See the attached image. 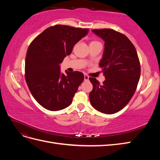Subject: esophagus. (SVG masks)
Instances as JSON below:
<instances>
[{
    "instance_id": "obj_1",
    "label": "esophagus",
    "mask_w": 160,
    "mask_h": 160,
    "mask_svg": "<svg viewBox=\"0 0 160 160\" xmlns=\"http://www.w3.org/2000/svg\"><path fill=\"white\" fill-rule=\"evenodd\" d=\"M84 80H85V81H88V80H89V76L87 75H84Z\"/></svg>"
}]
</instances>
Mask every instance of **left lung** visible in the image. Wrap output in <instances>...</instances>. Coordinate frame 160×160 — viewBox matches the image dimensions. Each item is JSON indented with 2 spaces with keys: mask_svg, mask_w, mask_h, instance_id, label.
<instances>
[{
  "mask_svg": "<svg viewBox=\"0 0 160 160\" xmlns=\"http://www.w3.org/2000/svg\"><path fill=\"white\" fill-rule=\"evenodd\" d=\"M105 42L99 67L105 80L103 84L90 77L93 90L91 105L100 112L113 114L122 110L132 99L140 77V63L136 49L129 38L111 28L94 29Z\"/></svg>",
  "mask_w": 160,
  "mask_h": 160,
  "instance_id": "1",
  "label": "left lung"
}]
</instances>
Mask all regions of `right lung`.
Listing matches in <instances>:
<instances>
[{
    "label": "right lung",
    "instance_id": "1",
    "mask_svg": "<svg viewBox=\"0 0 160 160\" xmlns=\"http://www.w3.org/2000/svg\"><path fill=\"white\" fill-rule=\"evenodd\" d=\"M88 32V28L57 25L47 28L28 47L25 79L33 98L42 107L55 111L71 104L84 75L67 71L65 75L60 64Z\"/></svg>",
    "mask_w": 160,
    "mask_h": 160
}]
</instances>
